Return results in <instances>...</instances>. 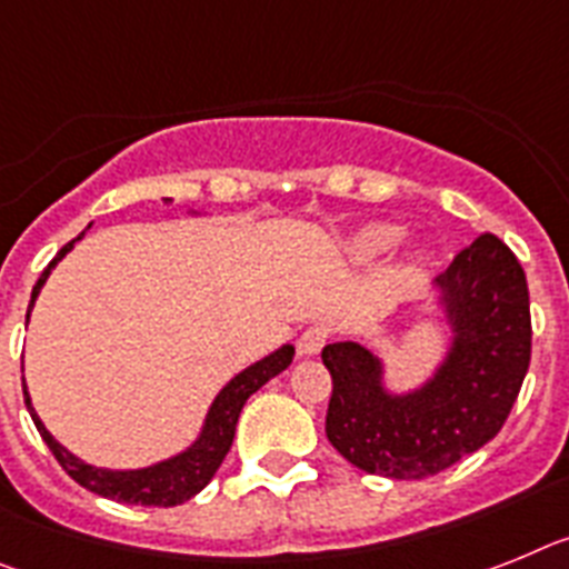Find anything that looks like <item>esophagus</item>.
I'll use <instances>...</instances> for the list:
<instances>
[{
    "mask_svg": "<svg viewBox=\"0 0 569 569\" xmlns=\"http://www.w3.org/2000/svg\"><path fill=\"white\" fill-rule=\"evenodd\" d=\"M329 338H332V326L323 323V320H320V323L306 326L303 335H300V340H298V352L300 355H318Z\"/></svg>",
    "mask_w": 569,
    "mask_h": 569,
    "instance_id": "esophagus-1",
    "label": "esophagus"
}]
</instances>
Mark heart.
Masks as SVG:
<instances>
[{"mask_svg":"<svg viewBox=\"0 0 569 569\" xmlns=\"http://www.w3.org/2000/svg\"><path fill=\"white\" fill-rule=\"evenodd\" d=\"M403 231L398 229V226H369V229L360 231L358 237H355V251H358L360 257H378V254H387L389 249H395V246L401 243Z\"/></svg>","mask_w":569,"mask_h":569,"instance_id":"obj_1","label":"heart"}]
</instances>
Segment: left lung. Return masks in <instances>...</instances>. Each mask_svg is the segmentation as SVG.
<instances>
[{"instance_id": "8db88e82", "label": "left lung", "mask_w": 569, "mask_h": 569, "mask_svg": "<svg viewBox=\"0 0 569 569\" xmlns=\"http://www.w3.org/2000/svg\"><path fill=\"white\" fill-rule=\"evenodd\" d=\"M452 352L412 395L380 387V363L355 340L323 346L332 375L326 438L369 476L418 481L449 469L501 432L530 369L527 278L510 246L483 231L438 274Z\"/></svg>"}]
</instances>
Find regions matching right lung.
<instances>
[{
	"label": "right lung",
	"mask_w": 569,
	"mask_h": 569,
	"mask_svg": "<svg viewBox=\"0 0 569 569\" xmlns=\"http://www.w3.org/2000/svg\"><path fill=\"white\" fill-rule=\"evenodd\" d=\"M86 231L79 237H73L71 243H66L59 249V254L53 257L48 269L42 271V278L37 280L31 291V306L37 300L39 289L46 286L48 274H51L53 266L73 249L77 240H82ZM31 306H28V315H31ZM295 358V349L291 346H283L269 358L257 360L254 367H249L246 372L237 375L231 383H226V389L217 395V401L211 403V412L206 418V429H202L200 441L194 443L191 449H186L182 456L171 458V461L154 463V467L148 469H128V472H111V469H97L82 463L79 458H73L66 447H59L57 441L51 438L42 421L37 418L31 407V398H28V389L22 383L24 392V407L31 412L33 423H37L39 435H42V441L48 443V449L53 452V458L59 461V467L66 469L68 476L79 483V487H86V490L97 492L102 498H113V501H126V503H142V507H177V503L189 501L194 498L197 492L206 487V483L214 478V472L223 463L226 452L231 449V441H234V427L237 418H240V409L243 403L249 401V395H254L257 389L263 387L266 380H271L278 372H283L286 367Z\"/></svg>",
	"instance_id": "obj_1"
}]
</instances>
